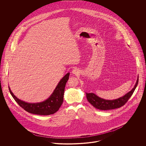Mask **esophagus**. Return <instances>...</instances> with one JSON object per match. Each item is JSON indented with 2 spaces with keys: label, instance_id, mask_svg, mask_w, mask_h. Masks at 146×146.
I'll use <instances>...</instances> for the list:
<instances>
[{
  "label": "esophagus",
  "instance_id": "obj_1",
  "mask_svg": "<svg viewBox=\"0 0 146 146\" xmlns=\"http://www.w3.org/2000/svg\"><path fill=\"white\" fill-rule=\"evenodd\" d=\"M72 73L74 74H78L79 73V71L77 69H74L72 70Z\"/></svg>",
  "mask_w": 146,
  "mask_h": 146
}]
</instances>
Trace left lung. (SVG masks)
<instances>
[{
    "instance_id": "8db88e82",
    "label": "left lung",
    "mask_w": 146,
    "mask_h": 146,
    "mask_svg": "<svg viewBox=\"0 0 146 146\" xmlns=\"http://www.w3.org/2000/svg\"><path fill=\"white\" fill-rule=\"evenodd\" d=\"M139 83V77L135 86L131 90L127 93L123 97L113 100H107L97 96L94 93H86L88 101L95 108L100 110H111L121 107L127 102L128 100L132 96Z\"/></svg>"
}]
</instances>
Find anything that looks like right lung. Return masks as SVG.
Returning a JSON list of instances; mask_svg holds the SVG:
<instances>
[{
	"label": "right lung",
	"instance_id": "obj_1",
	"mask_svg": "<svg viewBox=\"0 0 146 146\" xmlns=\"http://www.w3.org/2000/svg\"><path fill=\"white\" fill-rule=\"evenodd\" d=\"M69 76L70 73H68L63 76L49 98L42 102L35 104L26 102L16 97L9 86V91L15 101L26 111L34 114L48 115L58 111L62 104L65 86Z\"/></svg>",
	"mask_w": 146,
	"mask_h": 146
}]
</instances>
